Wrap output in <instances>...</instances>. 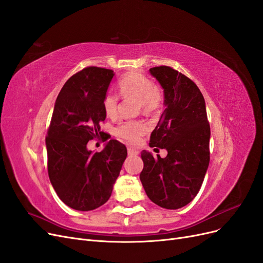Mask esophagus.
<instances>
[{"mask_svg":"<svg viewBox=\"0 0 263 263\" xmlns=\"http://www.w3.org/2000/svg\"><path fill=\"white\" fill-rule=\"evenodd\" d=\"M128 155H129V156H138V155H139V151L134 149V148H132V147H129V148H128Z\"/></svg>","mask_w":263,"mask_h":263,"instance_id":"34e87169","label":"esophagus"}]
</instances>
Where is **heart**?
Listing matches in <instances>:
<instances>
[{
	"mask_svg": "<svg viewBox=\"0 0 263 263\" xmlns=\"http://www.w3.org/2000/svg\"><path fill=\"white\" fill-rule=\"evenodd\" d=\"M117 87L122 98H137V105L142 107L143 112H155L161 104L162 97L159 89L153 85L150 78L142 74L129 73L123 76L117 83ZM117 106H119V97L113 92H106L102 101L105 115L110 119H114L117 114ZM146 132L147 125L141 120L121 121L114 129L115 136L130 143L139 142L141 136L146 134Z\"/></svg>",
	"mask_w": 263,
	"mask_h": 263,
	"instance_id": "b5f03b06",
	"label": "heart"
}]
</instances>
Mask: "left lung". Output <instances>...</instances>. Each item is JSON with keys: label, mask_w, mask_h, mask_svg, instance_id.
Returning a JSON list of instances; mask_svg holds the SVG:
<instances>
[{"label": "left lung", "mask_w": 263, "mask_h": 263, "mask_svg": "<svg viewBox=\"0 0 263 263\" xmlns=\"http://www.w3.org/2000/svg\"><path fill=\"white\" fill-rule=\"evenodd\" d=\"M164 89L165 110L150 136V147L167 150L158 159L142 150L140 180L152 202L179 209L197 196L210 162V125L204 99L192 79L170 66L150 68Z\"/></svg>", "instance_id": "obj_1"}]
</instances>
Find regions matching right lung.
Wrapping results in <instances>:
<instances>
[{"instance_id":"1","label":"right lung","mask_w":263,"mask_h":263,"mask_svg":"<svg viewBox=\"0 0 263 263\" xmlns=\"http://www.w3.org/2000/svg\"><path fill=\"white\" fill-rule=\"evenodd\" d=\"M112 69L90 66L71 76L60 91L45 137L50 182L71 209L90 211L104 204L127 157L125 144L111 139L101 152L87 143L101 136L103 98Z\"/></svg>"}]
</instances>
